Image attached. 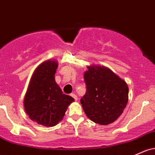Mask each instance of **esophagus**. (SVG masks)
<instances>
[{
	"label": "esophagus",
	"mask_w": 155,
	"mask_h": 155,
	"mask_svg": "<svg viewBox=\"0 0 155 155\" xmlns=\"http://www.w3.org/2000/svg\"><path fill=\"white\" fill-rule=\"evenodd\" d=\"M71 96H72L73 98H74V99H75V101H77V100H78V98H77V96H76V95L74 94V93H71Z\"/></svg>",
	"instance_id": "esophagus-1"
}]
</instances>
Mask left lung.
<instances>
[{
	"mask_svg": "<svg viewBox=\"0 0 155 155\" xmlns=\"http://www.w3.org/2000/svg\"><path fill=\"white\" fill-rule=\"evenodd\" d=\"M87 68L84 74L87 91L80 100L81 106L92 121L108 125L123 113L128 102L129 87L107 67L92 64Z\"/></svg>",
	"mask_w": 155,
	"mask_h": 155,
	"instance_id": "obj_1",
	"label": "left lung"
}]
</instances>
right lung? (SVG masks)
Returning <instances> with one entry per match:
<instances>
[{
  "label": "right lung",
  "mask_w": 155,
  "mask_h": 155,
  "mask_svg": "<svg viewBox=\"0 0 155 155\" xmlns=\"http://www.w3.org/2000/svg\"><path fill=\"white\" fill-rule=\"evenodd\" d=\"M58 62L44 61L35 70L25 93L23 104L31 120L44 127H54L62 120L74 98L64 95L55 81Z\"/></svg>",
  "instance_id": "right-lung-1"
}]
</instances>
